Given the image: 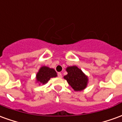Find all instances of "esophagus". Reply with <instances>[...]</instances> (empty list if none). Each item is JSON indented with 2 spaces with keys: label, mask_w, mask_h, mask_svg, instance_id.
<instances>
[{
  "label": "esophagus",
  "mask_w": 122,
  "mask_h": 122,
  "mask_svg": "<svg viewBox=\"0 0 122 122\" xmlns=\"http://www.w3.org/2000/svg\"><path fill=\"white\" fill-rule=\"evenodd\" d=\"M57 76H58L59 78H61V77H62V74H61V72H58V74H57Z\"/></svg>",
  "instance_id": "obj_1"
}]
</instances>
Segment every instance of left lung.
Wrapping results in <instances>:
<instances>
[{
  "mask_svg": "<svg viewBox=\"0 0 122 122\" xmlns=\"http://www.w3.org/2000/svg\"><path fill=\"white\" fill-rule=\"evenodd\" d=\"M68 74L64 76L69 84L76 91H82L86 87L88 78L86 74L76 66H68L66 69Z\"/></svg>",
  "mask_w": 122,
  "mask_h": 122,
  "instance_id": "obj_1",
  "label": "left lung"
}]
</instances>
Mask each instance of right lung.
Instances as JSON below:
<instances>
[{
    "label": "right lung",
    "mask_w": 122,
    "mask_h": 122,
    "mask_svg": "<svg viewBox=\"0 0 122 122\" xmlns=\"http://www.w3.org/2000/svg\"><path fill=\"white\" fill-rule=\"evenodd\" d=\"M57 76V72L53 69H50L48 66H42L36 74V82L39 83V84H45L50 80L51 78Z\"/></svg>",
    "instance_id": "obj_1"
}]
</instances>
